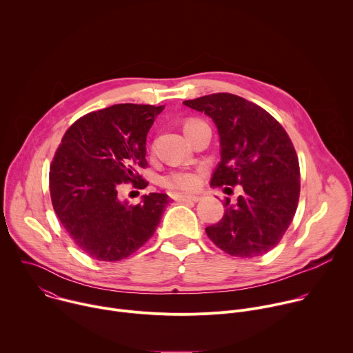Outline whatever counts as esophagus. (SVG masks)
<instances>
[{
  "mask_svg": "<svg viewBox=\"0 0 353 353\" xmlns=\"http://www.w3.org/2000/svg\"><path fill=\"white\" fill-rule=\"evenodd\" d=\"M176 201H180V203H196L199 201L198 195H187V194H179L174 196Z\"/></svg>",
  "mask_w": 353,
  "mask_h": 353,
  "instance_id": "esophagus-1",
  "label": "esophagus"
}]
</instances>
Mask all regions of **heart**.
Instances as JSON below:
<instances>
[{
	"label": "heart",
	"instance_id": "b5f03b06",
	"mask_svg": "<svg viewBox=\"0 0 353 353\" xmlns=\"http://www.w3.org/2000/svg\"><path fill=\"white\" fill-rule=\"evenodd\" d=\"M162 183L170 190H194L199 184V176L194 172H172Z\"/></svg>",
	"mask_w": 353,
	"mask_h": 353
}]
</instances>
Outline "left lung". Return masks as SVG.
Segmentation results:
<instances>
[{"mask_svg":"<svg viewBox=\"0 0 353 353\" xmlns=\"http://www.w3.org/2000/svg\"><path fill=\"white\" fill-rule=\"evenodd\" d=\"M183 103L218 127L221 162L211 185L243 188L236 205L226 198L222 219L205 228L208 237L234 257L268 253L288 230L299 203L300 168L289 135L263 108L232 93Z\"/></svg>","mask_w":353,"mask_h":353,"instance_id":"1","label":"left lung"}]
</instances>
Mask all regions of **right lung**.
<instances>
[{
	"label": "right lung",
	"mask_w": 353,
	"mask_h": 353,
	"mask_svg": "<svg viewBox=\"0 0 353 353\" xmlns=\"http://www.w3.org/2000/svg\"><path fill=\"white\" fill-rule=\"evenodd\" d=\"M165 106L114 105L78 119L64 134L50 165V195L65 232L85 254L99 261L130 257L154 236L166 194L142 203H121V183L145 188L146 135Z\"/></svg>",
	"instance_id": "add662e5"
}]
</instances>
